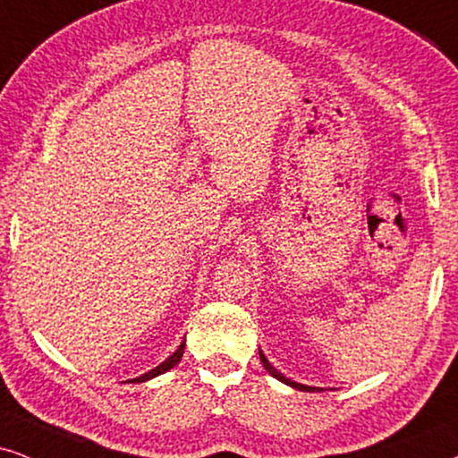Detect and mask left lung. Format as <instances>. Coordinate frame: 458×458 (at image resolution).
Returning a JSON list of instances; mask_svg holds the SVG:
<instances>
[{
	"mask_svg": "<svg viewBox=\"0 0 458 458\" xmlns=\"http://www.w3.org/2000/svg\"><path fill=\"white\" fill-rule=\"evenodd\" d=\"M259 359H262V363H264V368H266V372L268 374H272L275 376L276 380H281V383H285V385H289V386H293V389H298V391H309V393H315V391H321L319 386H309V385H300V383H293V380H289V378H285V376H283L281 372H276L275 368L270 366V361L268 359L264 357V352L259 351Z\"/></svg>",
	"mask_w": 458,
	"mask_h": 458,
	"instance_id": "1",
	"label": "left lung"
}]
</instances>
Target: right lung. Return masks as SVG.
<instances>
[{"label": "right lung", "mask_w": 458, "mask_h": 458, "mask_svg": "<svg viewBox=\"0 0 458 458\" xmlns=\"http://www.w3.org/2000/svg\"><path fill=\"white\" fill-rule=\"evenodd\" d=\"M183 346H186V338H183V343L179 344V349L173 352L171 357H166L165 361L160 363V366H156L154 369H149L148 374H143V376H139V378H132L131 383H146V380H149V378H156V376H160V374H165V372H169L171 368H175L177 363H179V359H182V355H183Z\"/></svg>", "instance_id": "obj_1"}]
</instances>
